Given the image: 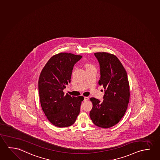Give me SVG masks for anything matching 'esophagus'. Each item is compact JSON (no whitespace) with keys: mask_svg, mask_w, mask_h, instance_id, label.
Returning a JSON list of instances; mask_svg holds the SVG:
<instances>
[{"mask_svg":"<svg viewBox=\"0 0 160 160\" xmlns=\"http://www.w3.org/2000/svg\"><path fill=\"white\" fill-rule=\"evenodd\" d=\"M88 99H89V98H88V97H84V101H88Z\"/></svg>","mask_w":160,"mask_h":160,"instance_id":"obj_1","label":"esophagus"}]
</instances>
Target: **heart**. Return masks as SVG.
Returning <instances> with one entry per match:
<instances>
[{"label":"heart","mask_w":160,"mask_h":160,"mask_svg":"<svg viewBox=\"0 0 160 160\" xmlns=\"http://www.w3.org/2000/svg\"><path fill=\"white\" fill-rule=\"evenodd\" d=\"M85 67H86V70L91 69H92V68H95L94 66L91 64L90 63H86L85 64Z\"/></svg>","instance_id":"b5f03b06"}]
</instances>
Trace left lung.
Wrapping results in <instances>:
<instances>
[{
	"mask_svg": "<svg viewBox=\"0 0 160 160\" xmlns=\"http://www.w3.org/2000/svg\"><path fill=\"white\" fill-rule=\"evenodd\" d=\"M100 65L98 84L104 89L103 101L90 98L92 108L90 116L98 127L108 128L121 121L129 101V84L127 73L118 58L106 52L94 53Z\"/></svg>",
	"mask_w": 160,
	"mask_h": 160,
	"instance_id": "obj_1",
	"label": "left lung"
}]
</instances>
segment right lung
<instances>
[{
	"label": "right lung",
	"mask_w": 160,
	"mask_h": 160,
	"mask_svg": "<svg viewBox=\"0 0 160 160\" xmlns=\"http://www.w3.org/2000/svg\"><path fill=\"white\" fill-rule=\"evenodd\" d=\"M81 56L60 53L47 62L39 75L38 92L42 110L49 122L58 127L72 125L80 111L82 96L63 92L70 82L74 66Z\"/></svg>",
	"instance_id": "right-lung-1"
}]
</instances>
